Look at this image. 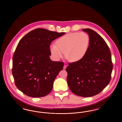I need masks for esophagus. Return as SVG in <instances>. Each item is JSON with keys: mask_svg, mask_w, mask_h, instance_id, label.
Listing matches in <instances>:
<instances>
[{"mask_svg": "<svg viewBox=\"0 0 122 122\" xmlns=\"http://www.w3.org/2000/svg\"><path fill=\"white\" fill-rule=\"evenodd\" d=\"M66 67H67V65H65V64H64V69H65L66 68Z\"/></svg>", "mask_w": 122, "mask_h": 122, "instance_id": "1", "label": "esophagus"}]
</instances>
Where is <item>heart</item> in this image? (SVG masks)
I'll list each match as a JSON object with an SVG mask.
<instances>
[{
  "mask_svg": "<svg viewBox=\"0 0 122 122\" xmlns=\"http://www.w3.org/2000/svg\"><path fill=\"white\" fill-rule=\"evenodd\" d=\"M89 44L90 38L86 33L73 32L58 38L56 44L50 45V51L56 60L62 58L65 53V57L70 62H76L84 57Z\"/></svg>",
  "mask_w": 122,
  "mask_h": 122,
  "instance_id": "b5f03b06",
  "label": "heart"
}]
</instances>
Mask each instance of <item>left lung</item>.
Wrapping results in <instances>:
<instances>
[{"mask_svg": "<svg viewBox=\"0 0 122 122\" xmlns=\"http://www.w3.org/2000/svg\"><path fill=\"white\" fill-rule=\"evenodd\" d=\"M82 30L90 38L87 52L81 60L69 64L66 70L70 91L87 97L100 93L108 85L113 65L109 48L102 37L92 29Z\"/></svg>", "mask_w": 122, "mask_h": 122, "instance_id": "left-lung-1", "label": "left lung"}]
</instances>
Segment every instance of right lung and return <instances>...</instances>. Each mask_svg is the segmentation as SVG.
<instances>
[{
    "instance_id": "add662e5",
    "label": "right lung",
    "mask_w": 122,
    "mask_h": 122,
    "mask_svg": "<svg viewBox=\"0 0 122 122\" xmlns=\"http://www.w3.org/2000/svg\"><path fill=\"white\" fill-rule=\"evenodd\" d=\"M64 34L37 28L18 43L13 57L12 71L15 86L25 95L41 97L52 90L53 82L64 63L51 60L50 46Z\"/></svg>"
}]
</instances>
